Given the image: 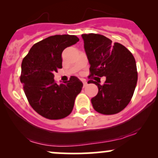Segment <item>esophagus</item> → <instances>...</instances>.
I'll list each match as a JSON object with an SVG mask.
<instances>
[{
	"instance_id": "1",
	"label": "esophagus",
	"mask_w": 158,
	"mask_h": 158,
	"mask_svg": "<svg viewBox=\"0 0 158 158\" xmlns=\"http://www.w3.org/2000/svg\"><path fill=\"white\" fill-rule=\"evenodd\" d=\"M82 82H83V86H84V87H86L87 85H88V83H87L86 81L82 80Z\"/></svg>"
}]
</instances>
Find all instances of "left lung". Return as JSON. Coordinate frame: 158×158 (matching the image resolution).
Wrapping results in <instances>:
<instances>
[{
	"label": "left lung",
	"instance_id": "8db88e82",
	"mask_svg": "<svg viewBox=\"0 0 158 158\" xmlns=\"http://www.w3.org/2000/svg\"><path fill=\"white\" fill-rule=\"evenodd\" d=\"M84 48L90 65V77H106L104 85H97V95L91 99L94 108L102 114H114L131 101L137 81V66L131 52L119 43L99 34H83Z\"/></svg>",
	"mask_w": 158,
	"mask_h": 158
}]
</instances>
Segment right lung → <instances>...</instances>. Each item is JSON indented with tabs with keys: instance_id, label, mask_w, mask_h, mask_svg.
Masks as SVG:
<instances>
[{
	"instance_id": "obj_1",
	"label": "right lung",
	"mask_w": 158,
	"mask_h": 158,
	"mask_svg": "<svg viewBox=\"0 0 158 158\" xmlns=\"http://www.w3.org/2000/svg\"><path fill=\"white\" fill-rule=\"evenodd\" d=\"M79 39L75 35L50 36L32 47L21 64V82L32 108L50 119L64 118L71 113L82 82L76 77L58 85L54 73L62 68L61 53Z\"/></svg>"
}]
</instances>
